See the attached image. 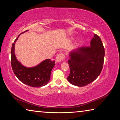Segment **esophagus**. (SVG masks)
Returning a JSON list of instances; mask_svg holds the SVG:
<instances>
[{
  "label": "esophagus",
  "mask_w": 120,
  "mask_h": 120,
  "mask_svg": "<svg viewBox=\"0 0 120 120\" xmlns=\"http://www.w3.org/2000/svg\"><path fill=\"white\" fill-rule=\"evenodd\" d=\"M64 55L63 53H60L56 56V62H59L61 61L64 60Z\"/></svg>",
  "instance_id": "34e87169"
}]
</instances>
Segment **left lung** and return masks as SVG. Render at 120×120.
I'll list each match as a JSON object with an SVG mask.
<instances>
[{
  "instance_id": "1",
  "label": "left lung",
  "mask_w": 120,
  "mask_h": 120,
  "mask_svg": "<svg viewBox=\"0 0 120 120\" xmlns=\"http://www.w3.org/2000/svg\"><path fill=\"white\" fill-rule=\"evenodd\" d=\"M104 56L102 42L98 35L94 34L90 46L77 48L70 52L68 82L75 86L83 87L94 81L102 70Z\"/></svg>"
}]
</instances>
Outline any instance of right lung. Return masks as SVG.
Segmentation results:
<instances>
[{"mask_svg": "<svg viewBox=\"0 0 120 120\" xmlns=\"http://www.w3.org/2000/svg\"><path fill=\"white\" fill-rule=\"evenodd\" d=\"M21 34L13 43L11 50V64L14 74L22 82L28 86L33 87L45 86L50 79L51 72L55 65V61L46 59L33 67L27 68L22 65L16 59L15 54V44Z\"/></svg>", "mask_w": 120, "mask_h": 120, "instance_id": "right-lung-1", "label": "right lung"}]
</instances>
